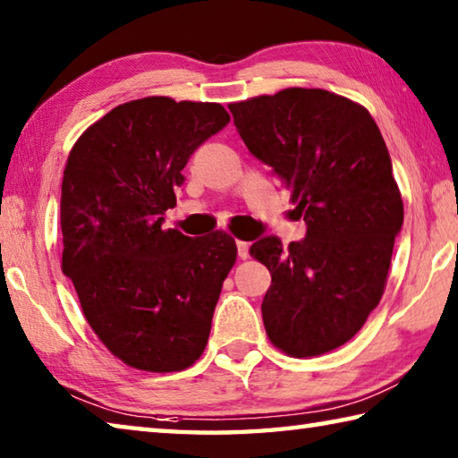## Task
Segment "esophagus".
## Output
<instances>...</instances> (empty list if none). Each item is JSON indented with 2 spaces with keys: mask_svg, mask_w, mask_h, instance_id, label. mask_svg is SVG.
I'll return each mask as SVG.
<instances>
[{
  "mask_svg": "<svg viewBox=\"0 0 458 458\" xmlns=\"http://www.w3.org/2000/svg\"><path fill=\"white\" fill-rule=\"evenodd\" d=\"M236 246H238V257L248 259V248H250V242H246V240H236Z\"/></svg>",
  "mask_w": 458,
  "mask_h": 458,
  "instance_id": "1",
  "label": "esophagus"
}]
</instances>
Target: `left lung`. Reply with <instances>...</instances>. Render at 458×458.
<instances>
[{
  "label": "left lung",
  "instance_id": "obj_1",
  "mask_svg": "<svg viewBox=\"0 0 458 458\" xmlns=\"http://www.w3.org/2000/svg\"><path fill=\"white\" fill-rule=\"evenodd\" d=\"M248 149L291 191L301 242L257 240L268 268L262 321L276 350L313 358L358 333L382 299L404 204L366 106L323 89H284L228 105Z\"/></svg>",
  "mask_w": 458,
  "mask_h": 458
}]
</instances>
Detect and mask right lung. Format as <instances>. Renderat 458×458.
I'll return each instance as SVG.
<instances>
[{
  "label": "right lung",
  "instance_id": "add662e5",
  "mask_svg": "<svg viewBox=\"0 0 458 458\" xmlns=\"http://www.w3.org/2000/svg\"><path fill=\"white\" fill-rule=\"evenodd\" d=\"M230 123L220 103L129 100L76 139L62 177V273L129 368L167 374L204 353L236 240L164 230L191 153Z\"/></svg>",
  "mask_w": 458,
  "mask_h": 458
}]
</instances>
